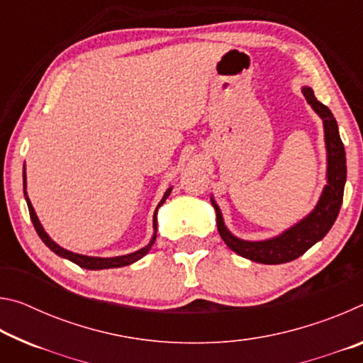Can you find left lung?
<instances>
[{
	"instance_id": "1",
	"label": "left lung",
	"mask_w": 363,
	"mask_h": 363,
	"mask_svg": "<svg viewBox=\"0 0 363 363\" xmlns=\"http://www.w3.org/2000/svg\"><path fill=\"white\" fill-rule=\"evenodd\" d=\"M301 91H303L307 104L322 118L325 149H327V184H325L322 194L318 196L314 210L306 214L296 224L288 227V229L272 238H266V240H243V238L235 237L227 229L220 208L211 195V205L214 211H216V224L220 238L237 255L255 262L284 264L303 256L307 250L314 247L317 242H320L327 235L331 225L335 224L342 203L347 168L346 152H344L340 131H337V123L331 110L317 101L312 88L303 86Z\"/></svg>"
}]
</instances>
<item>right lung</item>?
Listing matches in <instances>:
<instances>
[{
    "label": "right lung",
    "mask_w": 363,
    "mask_h": 363,
    "mask_svg": "<svg viewBox=\"0 0 363 363\" xmlns=\"http://www.w3.org/2000/svg\"><path fill=\"white\" fill-rule=\"evenodd\" d=\"M171 190L173 187L167 189V192L162 196V200H160V203L157 206L155 213H153V235L150 238V242L145 245L144 248H140L138 251H134V253L130 255H123V256H113V257H99V256H86V255H79V253H73V251H69L60 247L56 242L52 240L51 237L48 235V232L45 230V227L41 225L38 216H36L35 213V208L32 205V201L28 199V194H27V176H26V167H23V195H26V201H27V206H28V211H30V219H32V223L35 225V230L38 233L40 238L43 240V243L46 245V247L54 251L57 256L60 257H65V259H69L72 262H75L77 266L83 267V269H88V270H101V269H115V267H125V266H130V264L139 261L140 257H144L149 251L152 250L153 243L157 240V213H158V208L162 206L164 201L171 194Z\"/></svg>",
    "instance_id": "1"
}]
</instances>
